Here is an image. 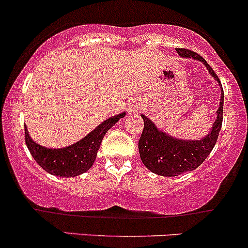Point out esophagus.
<instances>
[{
	"label": "esophagus",
	"instance_id": "34e87169",
	"mask_svg": "<svg viewBox=\"0 0 248 248\" xmlns=\"http://www.w3.org/2000/svg\"><path fill=\"white\" fill-rule=\"evenodd\" d=\"M139 110V104H132L131 107H129V111L131 112H137Z\"/></svg>",
	"mask_w": 248,
	"mask_h": 248
}]
</instances>
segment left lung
I'll return each mask as SVG.
<instances>
[{
  "instance_id": "obj_1",
  "label": "left lung",
  "mask_w": 248,
  "mask_h": 248,
  "mask_svg": "<svg viewBox=\"0 0 248 248\" xmlns=\"http://www.w3.org/2000/svg\"><path fill=\"white\" fill-rule=\"evenodd\" d=\"M180 56L199 60L206 66L210 74L219 82L217 74L207 64V62L197 52L188 49H176ZM223 89H222L221 102L217 110V119L214 122L211 132L202 140H181L169 137L168 134L158 131L154 122L141 115L144 120V129L140 136L138 147L142 163L149 170L161 176H177L182 172L191 171L198 168L206 159L214 149L218 138L219 131L223 121Z\"/></svg>"
}]
</instances>
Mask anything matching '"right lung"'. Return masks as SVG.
<instances>
[{"label": "right lung", "instance_id": "obj_1", "mask_svg": "<svg viewBox=\"0 0 248 248\" xmlns=\"http://www.w3.org/2000/svg\"><path fill=\"white\" fill-rule=\"evenodd\" d=\"M124 116V112L110 117L84 139L63 149H46L34 142L30 138L26 124L25 141L34 161L49 174L63 177L78 176L91 168L106 133Z\"/></svg>", "mask_w": 248, "mask_h": 248}]
</instances>
